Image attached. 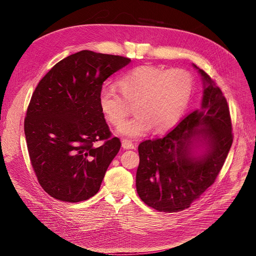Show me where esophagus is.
Listing matches in <instances>:
<instances>
[{"instance_id":"esophagus-1","label":"esophagus","mask_w":256,"mask_h":256,"mask_svg":"<svg viewBox=\"0 0 256 256\" xmlns=\"http://www.w3.org/2000/svg\"><path fill=\"white\" fill-rule=\"evenodd\" d=\"M122 147L124 150H134V148H135V145H134V143L130 140L124 139L122 140Z\"/></svg>"}]
</instances>
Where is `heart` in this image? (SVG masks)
<instances>
[{"label":"heart","mask_w":256,"mask_h":256,"mask_svg":"<svg viewBox=\"0 0 256 256\" xmlns=\"http://www.w3.org/2000/svg\"><path fill=\"white\" fill-rule=\"evenodd\" d=\"M119 94L112 88L100 93V108L108 121L119 126L134 105L138 115L119 128L128 137H141L150 132H163L176 126L189 106L194 80L182 70H165L141 65L118 80Z\"/></svg>","instance_id":"heart-1"}]
</instances>
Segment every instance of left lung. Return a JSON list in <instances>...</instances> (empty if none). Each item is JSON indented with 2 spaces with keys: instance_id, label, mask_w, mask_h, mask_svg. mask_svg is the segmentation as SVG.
<instances>
[{
  "instance_id": "left-lung-1",
  "label": "left lung",
  "mask_w": 256,
  "mask_h": 256,
  "mask_svg": "<svg viewBox=\"0 0 256 256\" xmlns=\"http://www.w3.org/2000/svg\"><path fill=\"white\" fill-rule=\"evenodd\" d=\"M201 106L186 115L163 138L139 144L136 174L139 197L145 204L164 212H176L191 204L216 180L232 144L230 106L221 89L202 70ZM196 142L204 155L192 152Z\"/></svg>"
}]
</instances>
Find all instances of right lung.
Here are the masks:
<instances>
[{"label": "right lung", "mask_w": 256, "mask_h": 256, "mask_svg": "<svg viewBox=\"0 0 256 256\" xmlns=\"http://www.w3.org/2000/svg\"><path fill=\"white\" fill-rule=\"evenodd\" d=\"M130 58L80 50L40 80L24 117L31 165L55 199L80 202L96 195L120 150L100 108L102 84ZM102 140L98 148L95 142Z\"/></svg>", "instance_id": "right-lung-1"}]
</instances>
